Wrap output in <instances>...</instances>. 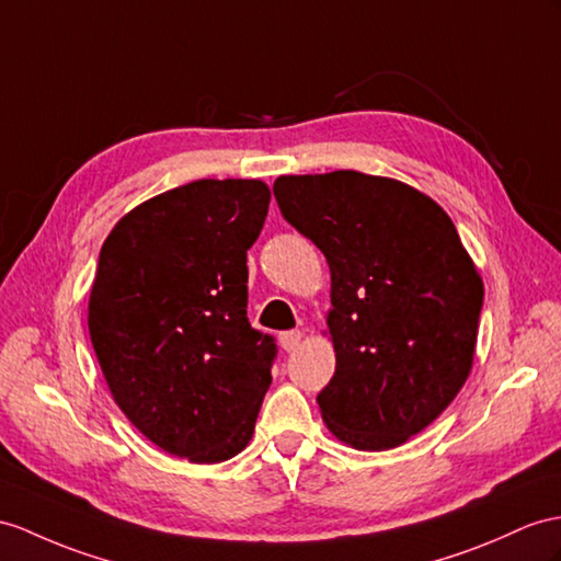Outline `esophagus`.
Masks as SVG:
<instances>
[{"label": "esophagus", "instance_id": "1", "mask_svg": "<svg viewBox=\"0 0 561 561\" xmlns=\"http://www.w3.org/2000/svg\"><path fill=\"white\" fill-rule=\"evenodd\" d=\"M299 343H302V333H299V331H285V333L278 335V345L285 352H295L299 347Z\"/></svg>", "mask_w": 561, "mask_h": 561}]
</instances>
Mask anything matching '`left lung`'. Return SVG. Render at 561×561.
I'll use <instances>...</instances> for the list:
<instances>
[{"instance_id": "left-lung-1", "label": "left lung", "mask_w": 561, "mask_h": 561, "mask_svg": "<svg viewBox=\"0 0 561 561\" xmlns=\"http://www.w3.org/2000/svg\"><path fill=\"white\" fill-rule=\"evenodd\" d=\"M285 221L331 268L335 374L319 409L340 443L380 453L438 419L473 366L483 280L438 202L383 175L273 183Z\"/></svg>"}]
</instances>
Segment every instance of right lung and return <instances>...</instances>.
I'll list each match as a JSON object with an SVG mask.
<instances>
[{
	"mask_svg": "<svg viewBox=\"0 0 561 561\" xmlns=\"http://www.w3.org/2000/svg\"><path fill=\"white\" fill-rule=\"evenodd\" d=\"M262 181H204L114 226L90 290V340L121 412L163 453L226 461L252 440L276 343L248 321V250Z\"/></svg>",
	"mask_w": 561,
	"mask_h": 561,
	"instance_id": "obj_1",
	"label": "right lung"
}]
</instances>
